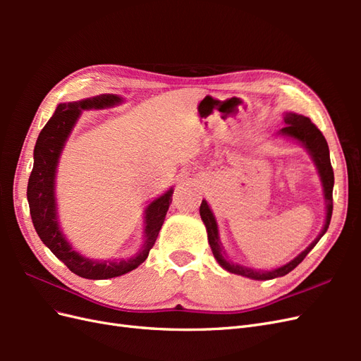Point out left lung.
Instances as JSON below:
<instances>
[{
    "mask_svg": "<svg viewBox=\"0 0 361 361\" xmlns=\"http://www.w3.org/2000/svg\"><path fill=\"white\" fill-rule=\"evenodd\" d=\"M280 135H285L288 138H292L309 152V155L312 161L314 162L316 170H318L319 179L322 183V190H324V200H325V223L321 233L316 236L314 241L305 248L304 251L292 259L288 264L281 265L279 268L264 271V269H256V268H250L245 265L238 264V262H233L232 259H228L226 255V251L223 250V244L220 241V232H218V224H216V218L212 212V209L207 204L206 200H202L200 204V216L202 221L206 226V232H207V241H209L212 255L216 259L220 267L232 274L243 276L251 280H271V279H277L289 274V272L297 268L304 257L310 253V250L318 244L319 239L325 235L326 228L330 226L331 221V214H333V187H334V173L331 167V161H330V150L329 145H326V140L322 135L321 130L316 128L309 117L297 114V113H286L285 114V128H281L279 130Z\"/></svg>",
    "mask_w": 361,
    "mask_h": 361,
    "instance_id": "obj_1",
    "label": "left lung"
}]
</instances>
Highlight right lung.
Masks as SVG:
<instances>
[{
	"label": "right lung",
	"instance_id": "obj_1",
	"mask_svg": "<svg viewBox=\"0 0 361 361\" xmlns=\"http://www.w3.org/2000/svg\"><path fill=\"white\" fill-rule=\"evenodd\" d=\"M123 102L117 94H99L87 97L76 102L59 104L56 113L43 126L35 146V164L28 179L27 199L32 224L42 243L56 255L73 274L89 280H106L123 276L138 268L147 259L150 248L154 247L162 227L169 206L171 203L173 188L167 190L159 197L152 200L145 209V232L143 247L138 253L126 259L96 260L85 257L76 251L64 236L56 199V176L61 152L66 146L73 126L85 110H104Z\"/></svg>",
	"mask_w": 361,
	"mask_h": 361
}]
</instances>
